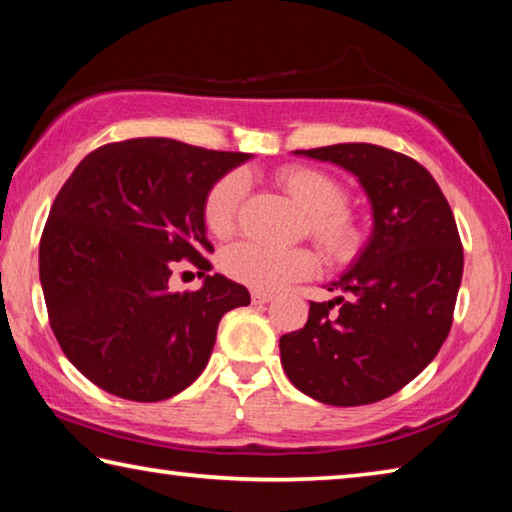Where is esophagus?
Here are the masks:
<instances>
[{
  "mask_svg": "<svg viewBox=\"0 0 512 512\" xmlns=\"http://www.w3.org/2000/svg\"><path fill=\"white\" fill-rule=\"evenodd\" d=\"M250 300H253V305H266V302L273 300V296H271V293H264V291H253V293H250Z\"/></svg>",
  "mask_w": 512,
  "mask_h": 512,
  "instance_id": "1",
  "label": "esophagus"
}]
</instances>
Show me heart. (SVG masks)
<instances>
[{"mask_svg":"<svg viewBox=\"0 0 512 512\" xmlns=\"http://www.w3.org/2000/svg\"><path fill=\"white\" fill-rule=\"evenodd\" d=\"M277 183L309 214V232L332 259H350L361 246V232L343 210L345 192L327 173L311 167H287L277 173ZM246 180L228 173L216 180L205 196L203 216L207 230L228 237L235 230L237 210ZM223 271L255 291H275L316 271V257L307 248L280 250L255 241L230 246L221 259Z\"/></svg>","mask_w":512,"mask_h":512,"instance_id":"heart-1","label":"heart"}]
</instances>
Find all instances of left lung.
I'll return each mask as SVG.
<instances>
[{
  "instance_id": "8db88e82",
  "label": "left lung",
  "mask_w": 512,
  "mask_h": 512,
  "mask_svg": "<svg viewBox=\"0 0 512 512\" xmlns=\"http://www.w3.org/2000/svg\"><path fill=\"white\" fill-rule=\"evenodd\" d=\"M350 171L372 230L339 280L311 302L307 325L280 339L291 384L332 406L384 400L415 379L445 343L463 277V246L447 198L409 155L377 144L293 151ZM339 306V310H334Z\"/></svg>"
}]
</instances>
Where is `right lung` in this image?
Segmentation results:
<instances>
[{"label": "right lung", "instance_id": "obj_1", "mask_svg": "<svg viewBox=\"0 0 512 512\" xmlns=\"http://www.w3.org/2000/svg\"><path fill=\"white\" fill-rule=\"evenodd\" d=\"M250 158L140 137L92 151L67 178L40 239V284L60 348L92 384L169 400L207 366L225 311L250 305L203 257L205 196ZM180 258L202 268L198 292L168 291Z\"/></svg>", "mask_w": 512, "mask_h": 512}]
</instances>
